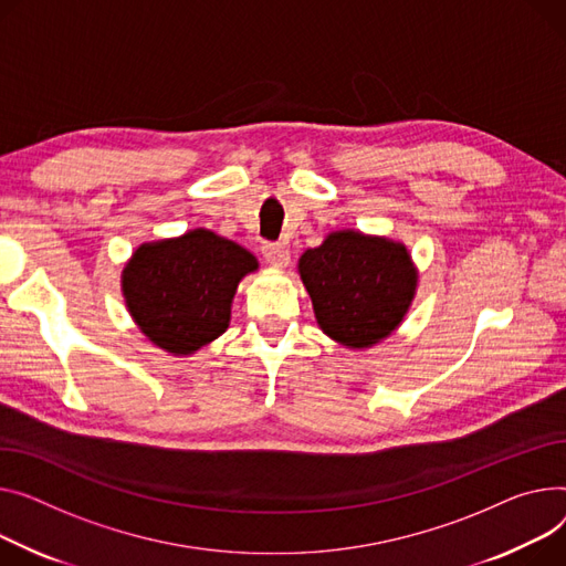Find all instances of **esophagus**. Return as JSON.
<instances>
[{
	"label": "esophagus",
	"mask_w": 566,
	"mask_h": 566,
	"mask_svg": "<svg viewBox=\"0 0 566 566\" xmlns=\"http://www.w3.org/2000/svg\"><path fill=\"white\" fill-rule=\"evenodd\" d=\"M261 252H263V259H266V263H271L273 269H286L289 266L291 254H289V250L284 245L266 243V245L261 248Z\"/></svg>",
	"instance_id": "34e87169"
}]
</instances>
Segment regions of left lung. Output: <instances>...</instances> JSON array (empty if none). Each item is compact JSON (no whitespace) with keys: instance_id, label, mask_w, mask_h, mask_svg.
Here are the masks:
<instances>
[{"instance_id":"left-lung-1","label":"left lung","mask_w":566,"mask_h":566,"mask_svg":"<svg viewBox=\"0 0 566 566\" xmlns=\"http://www.w3.org/2000/svg\"><path fill=\"white\" fill-rule=\"evenodd\" d=\"M297 273L323 334L350 350L389 338L419 286V271L405 243L357 230L329 232L318 248L300 254Z\"/></svg>"}]
</instances>
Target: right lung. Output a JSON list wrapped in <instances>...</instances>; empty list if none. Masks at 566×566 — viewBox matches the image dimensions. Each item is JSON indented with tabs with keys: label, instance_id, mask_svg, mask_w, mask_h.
<instances>
[{
	"label": "right lung",
	"instance_id": "obj_1",
	"mask_svg": "<svg viewBox=\"0 0 566 566\" xmlns=\"http://www.w3.org/2000/svg\"><path fill=\"white\" fill-rule=\"evenodd\" d=\"M259 269L243 245L196 228L140 243L120 275L136 327L157 348L191 357L230 327L241 280Z\"/></svg>",
	"mask_w": 566,
	"mask_h": 566
}]
</instances>
